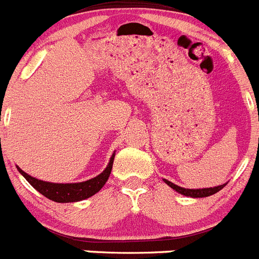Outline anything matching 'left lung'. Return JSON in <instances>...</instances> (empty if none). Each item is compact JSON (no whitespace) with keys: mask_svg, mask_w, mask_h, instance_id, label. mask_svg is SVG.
I'll list each match as a JSON object with an SVG mask.
<instances>
[{"mask_svg":"<svg viewBox=\"0 0 259 259\" xmlns=\"http://www.w3.org/2000/svg\"><path fill=\"white\" fill-rule=\"evenodd\" d=\"M163 182L166 183L167 186H170L173 190H176L177 193L182 194V195L185 196H191V198H205V196L213 195V194L220 191V190L227 185V183H225V185H220V186L216 187H209V189H183V187L177 186V185H174V183H171L167 180H163Z\"/></svg>","mask_w":259,"mask_h":259,"instance_id":"left-lung-1","label":"left lung"}]
</instances>
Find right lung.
I'll use <instances>...</instances> for the list:
<instances>
[{
  "mask_svg": "<svg viewBox=\"0 0 259 259\" xmlns=\"http://www.w3.org/2000/svg\"><path fill=\"white\" fill-rule=\"evenodd\" d=\"M115 153H112L110 162H108L107 167L103 170L102 173L97 176L96 178H92L85 182L78 183H52L46 182V181L36 180L34 177L28 176L27 173H24L21 167H18L19 173L27 180L31 186L37 190L41 195L46 198L54 200L57 203H72V202H79L83 199H88L97 194L99 190L105 186V183L107 182L108 177L111 174L112 162H114Z\"/></svg>",
  "mask_w": 259,
  "mask_h": 259,
  "instance_id": "add662e5",
  "label": "right lung"
}]
</instances>
